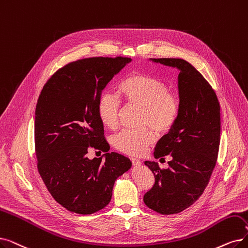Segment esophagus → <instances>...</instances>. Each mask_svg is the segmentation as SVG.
<instances>
[{"label":"esophagus","instance_id":"obj_1","mask_svg":"<svg viewBox=\"0 0 248 248\" xmlns=\"http://www.w3.org/2000/svg\"><path fill=\"white\" fill-rule=\"evenodd\" d=\"M131 160H132V163H133L134 166H140V165H142L141 161L136 159V158H131Z\"/></svg>","mask_w":248,"mask_h":248}]
</instances>
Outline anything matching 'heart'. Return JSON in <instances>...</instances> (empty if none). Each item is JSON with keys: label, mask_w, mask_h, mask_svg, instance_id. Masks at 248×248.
<instances>
[{"label": "heart", "mask_w": 248, "mask_h": 248, "mask_svg": "<svg viewBox=\"0 0 248 248\" xmlns=\"http://www.w3.org/2000/svg\"><path fill=\"white\" fill-rule=\"evenodd\" d=\"M118 93L127 105L142 109L140 130H124L113 139L114 147L131 156H141L155 142V134H167L177 122L180 111L178 98L169 92L168 86L150 75L135 72L126 76ZM97 115L101 124L110 130L118 124L121 102L115 96L105 93L97 101ZM151 128L150 129L147 126Z\"/></svg>", "instance_id": "b5f03b06"}]
</instances>
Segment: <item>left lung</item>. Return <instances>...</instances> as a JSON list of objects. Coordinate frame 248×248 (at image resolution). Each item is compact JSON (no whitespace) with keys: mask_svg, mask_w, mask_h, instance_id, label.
<instances>
[{"mask_svg":"<svg viewBox=\"0 0 248 248\" xmlns=\"http://www.w3.org/2000/svg\"><path fill=\"white\" fill-rule=\"evenodd\" d=\"M178 74L180 111L177 122L159 140L154 157L171 156L168 169L145 161L155 185L144 196L148 208L162 215L177 214L195 202L207 187L220 145V104L211 85L195 67L181 59H150Z\"/></svg>","mask_w":248,"mask_h":248,"instance_id":"left-lung-1","label":"left lung"}]
</instances>
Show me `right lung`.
<instances>
[{
	"label": "right lung",
	"instance_id": "add662e5",
	"mask_svg": "<svg viewBox=\"0 0 248 248\" xmlns=\"http://www.w3.org/2000/svg\"><path fill=\"white\" fill-rule=\"evenodd\" d=\"M131 62L100 57L70 62L39 95L34 124L38 172L52 198L70 212L89 215L106 207L115 180L132 167L127 157L108 153L96 110L106 85ZM89 146L106 154L89 159Z\"/></svg>",
	"mask_w": 248,
	"mask_h": 248
}]
</instances>
